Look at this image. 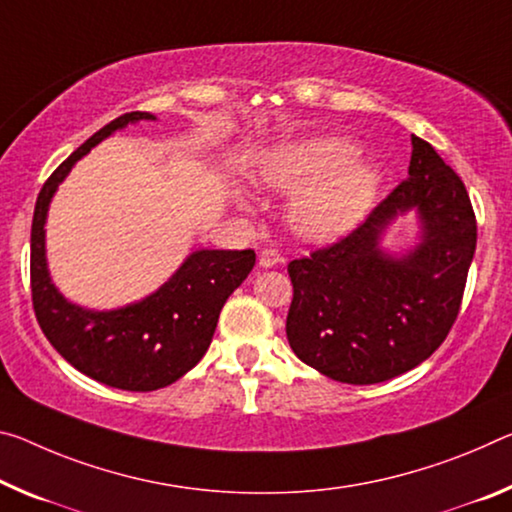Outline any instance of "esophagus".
<instances>
[{"instance_id":"34e87169","label":"esophagus","mask_w":512,"mask_h":512,"mask_svg":"<svg viewBox=\"0 0 512 512\" xmlns=\"http://www.w3.org/2000/svg\"><path fill=\"white\" fill-rule=\"evenodd\" d=\"M282 262H285V257H282L275 248H264L262 253H259V266H262V269H271V266H278Z\"/></svg>"}]
</instances>
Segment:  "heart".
Returning a JSON list of instances; mask_svg holds the SVG:
<instances>
[{
    "instance_id": "b5f03b06",
    "label": "heart",
    "mask_w": 512,
    "mask_h": 512,
    "mask_svg": "<svg viewBox=\"0 0 512 512\" xmlns=\"http://www.w3.org/2000/svg\"><path fill=\"white\" fill-rule=\"evenodd\" d=\"M358 154V145L344 136H310L275 150L259 166V182L296 193L289 223L300 237L335 241L362 221L383 184L380 166Z\"/></svg>"
}]
</instances>
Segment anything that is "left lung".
<instances>
[{"label": "left lung", "mask_w": 512, "mask_h": 512, "mask_svg": "<svg viewBox=\"0 0 512 512\" xmlns=\"http://www.w3.org/2000/svg\"><path fill=\"white\" fill-rule=\"evenodd\" d=\"M412 208L420 243L399 258L385 254L379 241L388 223ZM474 250L476 216L465 184L431 143L412 136L408 177L367 221L289 262L291 351L348 385L383 383L415 369L456 323Z\"/></svg>", "instance_id": "left-lung-1"}]
</instances>
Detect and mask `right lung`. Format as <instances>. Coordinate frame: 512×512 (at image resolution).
<instances>
[{
	"label": "right lung",
	"instance_id": "add662e5",
	"mask_svg": "<svg viewBox=\"0 0 512 512\" xmlns=\"http://www.w3.org/2000/svg\"><path fill=\"white\" fill-rule=\"evenodd\" d=\"M157 120L125 113L70 154L38 193L31 223V300L40 330L77 371L116 389L152 392L191 371L212 344L225 300L255 266V250H196L154 294L118 310L79 307L54 287L45 257V221L52 196L72 166L116 129Z\"/></svg>",
	"mask_w": 512,
	"mask_h": 512
}]
</instances>
